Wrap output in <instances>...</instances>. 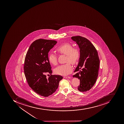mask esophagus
<instances>
[{
	"label": "esophagus",
	"instance_id": "1",
	"mask_svg": "<svg viewBox=\"0 0 124 124\" xmlns=\"http://www.w3.org/2000/svg\"><path fill=\"white\" fill-rule=\"evenodd\" d=\"M64 78H70V77H69V76L64 77Z\"/></svg>",
	"mask_w": 124,
	"mask_h": 124
}]
</instances>
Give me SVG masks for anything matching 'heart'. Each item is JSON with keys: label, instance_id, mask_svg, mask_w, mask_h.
Segmentation results:
<instances>
[{"label": "heart", "instance_id": "heart-1", "mask_svg": "<svg viewBox=\"0 0 124 124\" xmlns=\"http://www.w3.org/2000/svg\"><path fill=\"white\" fill-rule=\"evenodd\" d=\"M57 52L66 55V62H69L72 64H74L78 61L80 56L78 50L73 48L72 46L68 43H66L58 46L56 48ZM49 62L53 65L57 64V59L55 54L51 53L48 56ZM72 67L69 62L66 64L60 65L55 69L54 73L60 75L68 74L72 70Z\"/></svg>", "mask_w": 124, "mask_h": 124}]
</instances>
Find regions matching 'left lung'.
Wrapping results in <instances>:
<instances>
[{"mask_svg":"<svg viewBox=\"0 0 124 124\" xmlns=\"http://www.w3.org/2000/svg\"><path fill=\"white\" fill-rule=\"evenodd\" d=\"M71 39L76 42L80 48L78 64L74 71L78 72L73 77L80 80L78 90L86 92L94 86L98 77L100 61L98 52L92 44L85 38L73 36Z\"/></svg>","mask_w":124,"mask_h":124,"instance_id":"left-lung-1","label":"left lung"}]
</instances>
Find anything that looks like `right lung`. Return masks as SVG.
Listing matches in <instances>:
<instances>
[{"instance_id": "obj_1", "label": "right lung", "mask_w": 124, "mask_h": 124, "mask_svg": "<svg viewBox=\"0 0 124 124\" xmlns=\"http://www.w3.org/2000/svg\"><path fill=\"white\" fill-rule=\"evenodd\" d=\"M56 40L39 39L32 43L26 55L24 66L25 76L29 86L40 96L48 97L58 88L63 77L52 74L48 53L55 45Z\"/></svg>"}]
</instances>
